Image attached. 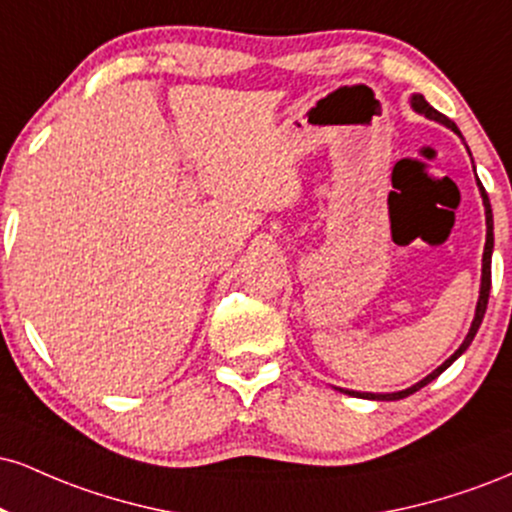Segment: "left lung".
Returning <instances> with one entry per match:
<instances>
[{"instance_id":"obj_1","label":"left lung","mask_w":512,"mask_h":512,"mask_svg":"<svg viewBox=\"0 0 512 512\" xmlns=\"http://www.w3.org/2000/svg\"><path fill=\"white\" fill-rule=\"evenodd\" d=\"M411 105H414V110H416V113H421V115L431 117V120H436V122H443L445 127L455 129V132L460 134V129H457L455 122H452L450 117H445L443 113H438V110L433 108V105L428 103L426 98L421 96V93H416V96L411 98ZM479 190H481V197H484V209H486V245H484V260H481V262H484V264H481V293H479V303H477V315H474V322H472V327H469V334H467V337H464V342L460 344V349H457L455 354H452V356L448 358V361L443 363V366H438L436 370H433L431 375H426V378L421 380V383L411 385V387H407V390H402V392H392V395H370V392H354V390H342V392H346V395L363 397V399H404V397L414 395L416 390H421V387L431 383V380H436L438 375L443 373V370L448 368L450 363L455 361L457 356H462L464 351H467V346L472 344L474 334H477L479 325H481V320H484L486 305H489V291H491V250H493V214H491V202H489V195H486V190H484V185H481V182H479Z\"/></svg>"}]
</instances>
